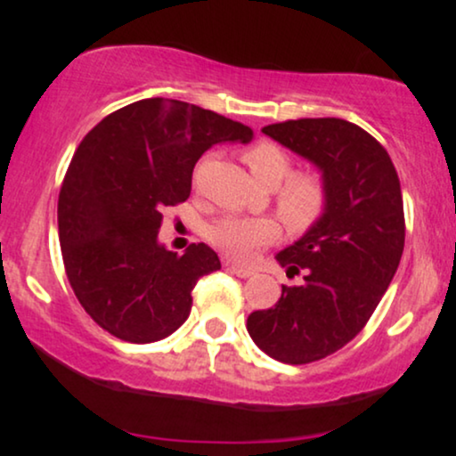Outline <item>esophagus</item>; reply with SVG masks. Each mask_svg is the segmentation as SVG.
I'll use <instances>...</instances> for the list:
<instances>
[{"label": "esophagus", "mask_w": 456, "mask_h": 456, "mask_svg": "<svg viewBox=\"0 0 456 456\" xmlns=\"http://www.w3.org/2000/svg\"><path fill=\"white\" fill-rule=\"evenodd\" d=\"M224 268H227L229 272H233V274L240 276V279H248V276L255 274V270L242 268V265H235V264H224Z\"/></svg>", "instance_id": "1"}]
</instances>
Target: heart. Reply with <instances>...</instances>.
Here are the masks:
<instances>
[{
  "instance_id": "b5f03b06",
  "label": "heart",
  "mask_w": 456,
  "mask_h": 456,
  "mask_svg": "<svg viewBox=\"0 0 456 456\" xmlns=\"http://www.w3.org/2000/svg\"><path fill=\"white\" fill-rule=\"evenodd\" d=\"M244 160L255 180L265 188L281 186L291 174L289 154L272 141H259L246 150ZM326 203L328 188L319 174L290 177L276 197L281 218L291 232H305L313 223H317L326 210ZM276 238H279V224L272 218L227 216L208 227L210 244L235 261L253 259L259 248L272 244Z\"/></svg>"
}]
</instances>
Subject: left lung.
Listing matches in <instances>:
<instances>
[{"mask_svg": "<svg viewBox=\"0 0 456 456\" xmlns=\"http://www.w3.org/2000/svg\"><path fill=\"white\" fill-rule=\"evenodd\" d=\"M315 165L328 188L326 210L276 261L302 285L248 315L255 345L285 364H306L347 345L395 276L405 244L399 175L388 151L347 119L306 118L261 128Z\"/></svg>", "mask_w": 456, "mask_h": 456, "instance_id": "8db88e82", "label": "left lung"}]
</instances>
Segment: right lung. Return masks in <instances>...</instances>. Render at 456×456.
Instances as JSON below:
<instances>
[{"instance_id":"right-lung-1","label":"right lung","mask_w":456,"mask_h":456,"mask_svg":"<svg viewBox=\"0 0 456 456\" xmlns=\"http://www.w3.org/2000/svg\"><path fill=\"white\" fill-rule=\"evenodd\" d=\"M253 130L208 109L145 98L107 115L81 141L57 201L61 257L77 300L113 337L154 343L191 315L201 276L221 270L208 244H160L162 212L191 195L192 169L218 143Z\"/></svg>"}]
</instances>
